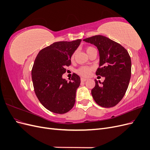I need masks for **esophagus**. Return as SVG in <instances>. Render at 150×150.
<instances>
[{
  "label": "esophagus",
  "instance_id": "obj_1",
  "mask_svg": "<svg viewBox=\"0 0 150 150\" xmlns=\"http://www.w3.org/2000/svg\"><path fill=\"white\" fill-rule=\"evenodd\" d=\"M87 80H88L87 79H86V78H82L81 79V81H82V82H85V81H86Z\"/></svg>",
  "mask_w": 150,
  "mask_h": 150
}]
</instances>
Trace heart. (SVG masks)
Wrapping results in <instances>:
<instances>
[{"label":"heart","instance_id":"b5f03b06","mask_svg":"<svg viewBox=\"0 0 150 150\" xmlns=\"http://www.w3.org/2000/svg\"><path fill=\"white\" fill-rule=\"evenodd\" d=\"M94 49H95L94 47L89 46L86 48V52H87L88 54L91 51H93ZM74 57V54L72 56L71 59H73ZM91 71H92V67H88V66H83L79 68V69L78 70V72L80 75L83 76L84 77H88L89 76L90 72Z\"/></svg>","mask_w":150,"mask_h":150}]
</instances>
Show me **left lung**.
<instances>
[{
  "label": "left lung",
  "instance_id": "left-lung-1",
  "mask_svg": "<svg viewBox=\"0 0 150 150\" xmlns=\"http://www.w3.org/2000/svg\"><path fill=\"white\" fill-rule=\"evenodd\" d=\"M83 40L97 47L99 67L96 75L105 78L102 83L94 80L96 84L91 90L94 100L102 107L115 106L125 96L129 83L131 61L129 54L121 45L105 36L94 35Z\"/></svg>",
  "mask_w": 150,
  "mask_h": 150
}]
</instances>
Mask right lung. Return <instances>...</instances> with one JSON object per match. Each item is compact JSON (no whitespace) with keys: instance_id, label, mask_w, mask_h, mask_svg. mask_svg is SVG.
Segmentation results:
<instances>
[{"instance_id":"obj_1","label":"right lung","mask_w":150,"mask_h":150,"mask_svg":"<svg viewBox=\"0 0 150 150\" xmlns=\"http://www.w3.org/2000/svg\"><path fill=\"white\" fill-rule=\"evenodd\" d=\"M81 42L78 39L54 42L40 51L35 59L32 69L34 91L40 103L52 112L64 114L75 104L80 77L74 73L68 82L62 74L71 65V57Z\"/></svg>"}]
</instances>
